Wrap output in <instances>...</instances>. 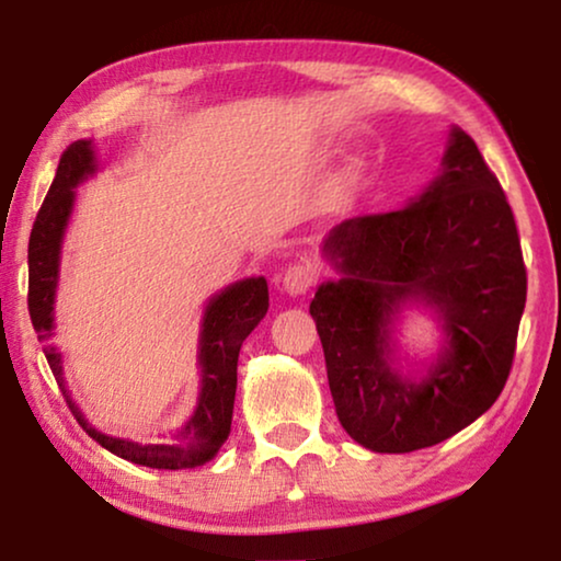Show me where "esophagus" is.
I'll list each match as a JSON object with an SVG mask.
<instances>
[{
    "instance_id": "1",
    "label": "esophagus",
    "mask_w": 561,
    "mask_h": 561,
    "mask_svg": "<svg viewBox=\"0 0 561 561\" xmlns=\"http://www.w3.org/2000/svg\"><path fill=\"white\" fill-rule=\"evenodd\" d=\"M313 283H317V273H313V267L304 265V263L288 265L286 273H283V278H280L283 290H286V294H290V296L309 294Z\"/></svg>"
}]
</instances>
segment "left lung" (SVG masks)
I'll list each match as a JSON object with an SVG mask.
<instances>
[{"label":"left lung","instance_id":"8db88e82","mask_svg":"<svg viewBox=\"0 0 561 561\" xmlns=\"http://www.w3.org/2000/svg\"><path fill=\"white\" fill-rule=\"evenodd\" d=\"M340 280L309 306L336 416L382 455L434 447L497 401L511 375L526 265L505 191L478 145L451 129L442 173L409 206L344 219L324 240ZM405 300L440 313L445 347L421 381L392 367L389 324Z\"/></svg>","mask_w":561,"mask_h":561}]
</instances>
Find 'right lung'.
Listing matches in <instances>:
<instances>
[{
  "label": "right lung",
  "instance_id": "add662e5",
  "mask_svg": "<svg viewBox=\"0 0 561 561\" xmlns=\"http://www.w3.org/2000/svg\"><path fill=\"white\" fill-rule=\"evenodd\" d=\"M96 171V158L91 140H76L60 156L56 179L37 211L27 244V309L37 340L43 342L53 378L64 393L68 409L91 439L110 449L127 462L152 467V470H183L198 467L217 455L232 428V409L237 393V357L242 342L260 324L267 311L265 278H244L227 286L206 306L202 340H198V365H202V390H198L196 411L168 442L137 444L96 432L83 419L79 405L68 396L64 380L60 352L48 342L53 332V301L58 286L60 242L73 209V188Z\"/></svg>",
  "mask_w": 561,
  "mask_h": 561
}]
</instances>
